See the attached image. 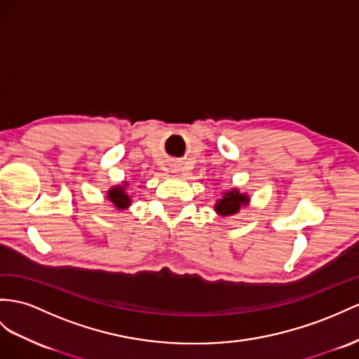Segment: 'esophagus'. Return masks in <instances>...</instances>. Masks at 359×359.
<instances>
[{
    "mask_svg": "<svg viewBox=\"0 0 359 359\" xmlns=\"http://www.w3.org/2000/svg\"><path fill=\"white\" fill-rule=\"evenodd\" d=\"M171 170H172L174 172H176V171H179V167H177V165H176V163H172V167H171Z\"/></svg>",
    "mask_w": 359,
    "mask_h": 359,
    "instance_id": "34e87169",
    "label": "esophagus"
}]
</instances>
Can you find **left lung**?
I'll return each instance as SVG.
<instances>
[{"instance_id": "obj_1", "label": "left lung", "mask_w": 359, "mask_h": 359, "mask_svg": "<svg viewBox=\"0 0 359 359\" xmlns=\"http://www.w3.org/2000/svg\"><path fill=\"white\" fill-rule=\"evenodd\" d=\"M247 198L245 194H241V192L238 191H231V192H226V196L217 201L215 205V210L223 217H229V215H233L236 214L238 210H240L241 206H245Z\"/></svg>"}]
</instances>
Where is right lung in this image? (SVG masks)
<instances>
[{
	"label": "right lung",
	"mask_w": 359,
	"mask_h": 359,
	"mask_svg": "<svg viewBox=\"0 0 359 359\" xmlns=\"http://www.w3.org/2000/svg\"><path fill=\"white\" fill-rule=\"evenodd\" d=\"M126 183L123 187H115L109 191V200L118 208V209H124L128 205H130V197L126 194Z\"/></svg>",
	"instance_id": "add662e5"
}]
</instances>
